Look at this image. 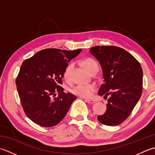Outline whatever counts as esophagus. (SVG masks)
<instances>
[{
    "instance_id": "esophagus-1",
    "label": "esophagus",
    "mask_w": 155,
    "mask_h": 155,
    "mask_svg": "<svg viewBox=\"0 0 155 155\" xmlns=\"http://www.w3.org/2000/svg\"><path fill=\"white\" fill-rule=\"evenodd\" d=\"M86 101L88 103H91V104H93L94 103V101L93 100H91V99H87Z\"/></svg>"
}]
</instances>
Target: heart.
<instances>
[{
  "mask_svg": "<svg viewBox=\"0 0 155 155\" xmlns=\"http://www.w3.org/2000/svg\"><path fill=\"white\" fill-rule=\"evenodd\" d=\"M83 67L85 69L91 73L95 69H98L97 62L92 58H87L83 62ZM74 67V63H69L65 68L63 76L66 81H69L71 78L72 71ZM97 87L93 84H78L72 88L71 92L74 94L82 98H90L93 94L94 92L96 91Z\"/></svg>",
  "mask_w": 155,
  "mask_h": 155,
  "instance_id": "obj_1",
  "label": "heart"
}]
</instances>
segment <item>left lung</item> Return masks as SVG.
Returning <instances> with one entry per match:
<instances>
[{
    "instance_id": "left-lung-1",
    "label": "left lung",
    "mask_w": 155,
    "mask_h": 155,
    "mask_svg": "<svg viewBox=\"0 0 155 155\" xmlns=\"http://www.w3.org/2000/svg\"><path fill=\"white\" fill-rule=\"evenodd\" d=\"M90 52L99 61L104 83L98 94L108 98L107 111L98 117L107 126L121 124L129 117L143 91V70L137 59L124 49L114 46H96Z\"/></svg>"
}]
</instances>
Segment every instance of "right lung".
<instances>
[{"label":"right lung","mask_w":155,"mask_h":155,"mask_svg":"<svg viewBox=\"0 0 155 155\" xmlns=\"http://www.w3.org/2000/svg\"><path fill=\"white\" fill-rule=\"evenodd\" d=\"M81 51L47 48L22 62L16 84L25 113L35 123L44 127L55 126L77 99L74 94L64 93L60 85L68 62ZM56 93L58 97L52 99Z\"/></svg>","instance_id":"right-lung-1"}]
</instances>
